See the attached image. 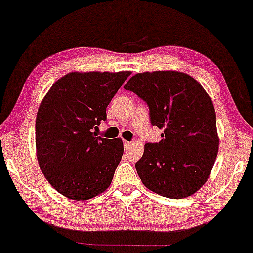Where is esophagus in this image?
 Listing matches in <instances>:
<instances>
[{"label":"esophagus","instance_id":"obj_1","mask_svg":"<svg viewBox=\"0 0 253 253\" xmlns=\"http://www.w3.org/2000/svg\"><path fill=\"white\" fill-rule=\"evenodd\" d=\"M131 144V142H128V141H124V147H125L126 149L129 147V145Z\"/></svg>","mask_w":253,"mask_h":253}]
</instances>
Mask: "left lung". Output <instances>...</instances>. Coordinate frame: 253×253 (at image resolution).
<instances>
[{
    "label": "left lung",
    "instance_id": "obj_1",
    "mask_svg": "<svg viewBox=\"0 0 253 253\" xmlns=\"http://www.w3.org/2000/svg\"><path fill=\"white\" fill-rule=\"evenodd\" d=\"M149 106L151 125L163 129L158 143H145L135 164L148 189L167 198L196 193L209 179L219 149L213 103L189 74L155 71L125 84Z\"/></svg>",
    "mask_w": 253,
    "mask_h": 253
}]
</instances>
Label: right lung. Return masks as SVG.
<instances>
[{
	"label": "right lung",
	"instance_id": "add662e5",
	"mask_svg": "<svg viewBox=\"0 0 253 253\" xmlns=\"http://www.w3.org/2000/svg\"><path fill=\"white\" fill-rule=\"evenodd\" d=\"M130 76L123 72H72L52 84L35 122L38 162L45 179L64 196L90 199L111 183L122 161V138L97 136L106 106Z\"/></svg>",
	"mask_w": 253,
	"mask_h": 253
}]
</instances>
